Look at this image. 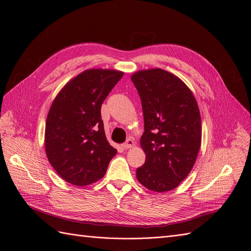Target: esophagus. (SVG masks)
<instances>
[{
	"label": "esophagus",
	"mask_w": 251,
	"mask_h": 251,
	"mask_svg": "<svg viewBox=\"0 0 251 251\" xmlns=\"http://www.w3.org/2000/svg\"><path fill=\"white\" fill-rule=\"evenodd\" d=\"M135 145V142H134V140H132V139H127L126 141V143H124V148L125 149H129V148H131V147L132 146H134Z\"/></svg>",
	"instance_id": "esophagus-1"
}]
</instances>
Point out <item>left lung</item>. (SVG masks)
I'll return each mask as SVG.
<instances>
[{
	"instance_id": "8db88e82",
	"label": "left lung",
	"mask_w": 251,
	"mask_h": 251,
	"mask_svg": "<svg viewBox=\"0 0 251 251\" xmlns=\"http://www.w3.org/2000/svg\"><path fill=\"white\" fill-rule=\"evenodd\" d=\"M139 92L145 131L141 147L145 164L137 178L146 188L166 193L193 169L201 143V121L189 88L162 69L138 71L130 77Z\"/></svg>"
}]
</instances>
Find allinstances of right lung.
Segmentation results:
<instances>
[{
  "instance_id": "obj_1",
  "label": "right lung",
  "mask_w": 251,
  "mask_h": 251,
  "mask_svg": "<svg viewBox=\"0 0 251 251\" xmlns=\"http://www.w3.org/2000/svg\"><path fill=\"white\" fill-rule=\"evenodd\" d=\"M124 73L90 69L69 81L50 108L44 146L50 163L67 182L85 186L104 176L116 149L108 143L101 105Z\"/></svg>"
}]
</instances>
